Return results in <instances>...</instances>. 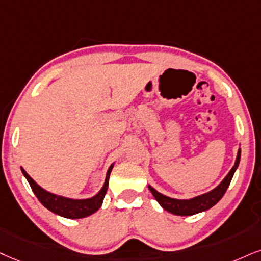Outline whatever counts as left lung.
Wrapping results in <instances>:
<instances>
[{
  "instance_id": "1",
  "label": "left lung",
  "mask_w": 261,
  "mask_h": 261,
  "mask_svg": "<svg viewBox=\"0 0 261 261\" xmlns=\"http://www.w3.org/2000/svg\"><path fill=\"white\" fill-rule=\"evenodd\" d=\"M240 160L241 149L239 150V152H237V159L236 162H234V166L229 172V174L225 176L223 181H221L214 190L207 192V194L197 196V197L190 199H176L160 194L159 191H156V190L151 188V186H149V190L151 191V194L153 195V197L156 198V201L161 204V207L166 209L169 213L175 215H194L201 213V212H204L207 211V209L212 208L220 201L225 192H226L227 188H229L231 179H232L234 172H236L237 167H239Z\"/></svg>"
}]
</instances>
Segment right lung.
Segmentation results:
<instances>
[{"instance_id": "1", "label": "right lung", "mask_w": 261, "mask_h": 261, "mask_svg": "<svg viewBox=\"0 0 261 261\" xmlns=\"http://www.w3.org/2000/svg\"><path fill=\"white\" fill-rule=\"evenodd\" d=\"M112 167H114V165L110 166L108 173H106L104 186H102L100 191H99L94 197L87 199H72L63 197V196L50 194V192H47L46 190L42 189L40 185H37L36 182L32 180L31 176L22 168L21 172L25 178H27L29 184H30L32 191L36 195L38 201H40L44 207L49 209L53 213L60 215V217L69 218V219H80V218H86L88 217V215L95 213V212L100 208L102 199H104L106 191H108L109 178H110Z\"/></svg>"}]
</instances>
